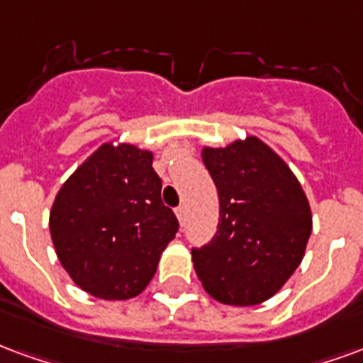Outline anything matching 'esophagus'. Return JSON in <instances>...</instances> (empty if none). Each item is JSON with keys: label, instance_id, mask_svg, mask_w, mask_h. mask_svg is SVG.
Instances as JSON below:
<instances>
[{"label": "esophagus", "instance_id": "esophagus-1", "mask_svg": "<svg viewBox=\"0 0 363 363\" xmlns=\"http://www.w3.org/2000/svg\"><path fill=\"white\" fill-rule=\"evenodd\" d=\"M174 216H177L179 223L184 221V206H179V208L174 209Z\"/></svg>", "mask_w": 363, "mask_h": 363}]
</instances>
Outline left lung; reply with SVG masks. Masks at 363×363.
I'll return each instance as SVG.
<instances>
[{
  "instance_id": "left-lung-1",
  "label": "left lung",
  "mask_w": 363,
  "mask_h": 363,
  "mask_svg": "<svg viewBox=\"0 0 363 363\" xmlns=\"http://www.w3.org/2000/svg\"><path fill=\"white\" fill-rule=\"evenodd\" d=\"M219 194L211 242L192 250L198 279L227 306H256L277 294L302 264L311 209L296 174L257 136L202 147Z\"/></svg>"
}]
</instances>
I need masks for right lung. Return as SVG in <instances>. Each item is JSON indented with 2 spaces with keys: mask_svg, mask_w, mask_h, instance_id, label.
I'll use <instances>...</instances> for the list:
<instances>
[{
  "mask_svg": "<svg viewBox=\"0 0 363 363\" xmlns=\"http://www.w3.org/2000/svg\"><path fill=\"white\" fill-rule=\"evenodd\" d=\"M154 152L109 140L63 182L50 235L72 283L101 300L138 296L154 277L179 221L161 202Z\"/></svg>",
  "mask_w": 363,
  "mask_h": 363,
  "instance_id": "add662e5",
  "label": "right lung"
}]
</instances>
